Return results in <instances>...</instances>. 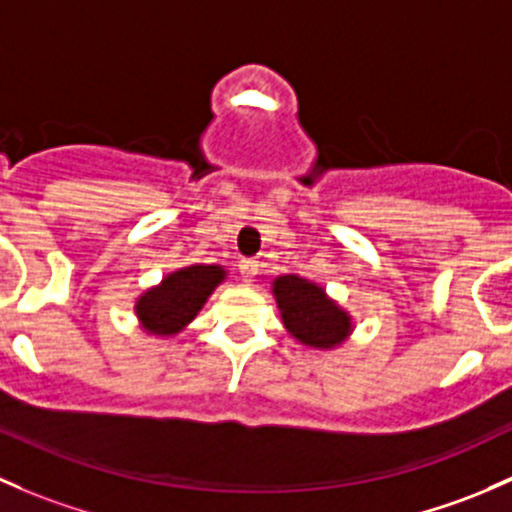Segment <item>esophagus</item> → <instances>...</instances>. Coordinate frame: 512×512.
<instances>
[{
	"mask_svg": "<svg viewBox=\"0 0 512 512\" xmlns=\"http://www.w3.org/2000/svg\"><path fill=\"white\" fill-rule=\"evenodd\" d=\"M239 273H241V278H244V283H251L258 276V263L256 261H241Z\"/></svg>",
	"mask_w": 512,
	"mask_h": 512,
	"instance_id": "1",
	"label": "esophagus"
}]
</instances>
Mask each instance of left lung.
Returning <instances> with one entry per match:
<instances>
[{
  "label": "left lung",
  "mask_w": 512,
  "mask_h": 512,
  "mask_svg": "<svg viewBox=\"0 0 512 512\" xmlns=\"http://www.w3.org/2000/svg\"><path fill=\"white\" fill-rule=\"evenodd\" d=\"M281 320L300 345L333 350L352 335V315L325 293L323 286L300 276H278L273 281Z\"/></svg>",
  "instance_id": "obj_1"
}]
</instances>
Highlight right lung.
Segmentation results:
<instances>
[{"label": "right lung", "instance_id": "1", "mask_svg": "<svg viewBox=\"0 0 512 512\" xmlns=\"http://www.w3.org/2000/svg\"><path fill=\"white\" fill-rule=\"evenodd\" d=\"M226 278V268L217 263H194L177 268L175 273L162 278L157 286L147 288L135 300V315L145 333L170 337L182 333L199 310L204 308L209 295Z\"/></svg>", "mask_w": 512, "mask_h": 512}]
</instances>
